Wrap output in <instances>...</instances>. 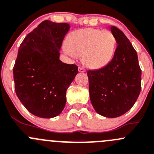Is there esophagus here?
I'll return each instance as SVG.
<instances>
[{
    "mask_svg": "<svg viewBox=\"0 0 154 154\" xmlns=\"http://www.w3.org/2000/svg\"><path fill=\"white\" fill-rule=\"evenodd\" d=\"M79 71H80V72H81V73H84V72H86V69H85L84 68H83V67H79Z\"/></svg>",
    "mask_w": 154,
    "mask_h": 154,
    "instance_id": "1",
    "label": "esophagus"
}]
</instances>
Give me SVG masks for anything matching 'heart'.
<instances>
[{
  "mask_svg": "<svg viewBox=\"0 0 154 154\" xmlns=\"http://www.w3.org/2000/svg\"><path fill=\"white\" fill-rule=\"evenodd\" d=\"M116 39L111 31L84 28L71 33L63 46L65 54L75 59L82 56L83 64L98 69L106 66L114 56Z\"/></svg>",
  "mask_w": 154,
  "mask_h": 154,
  "instance_id": "b5f03b06",
  "label": "heart"
}]
</instances>
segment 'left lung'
Returning <instances> with one entry per match:
<instances>
[{"label":"left lung","instance_id":"8db88e82","mask_svg":"<svg viewBox=\"0 0 154 154\" xmlns=\"http://www.w3.org/2000/svg\"><path fill=\"white\" fill-rule=\"evenodd\" d=\"M110 31L117 47L110 63L88 71L90 101L101 116L114 118L130 110L141 88V71L138 55L123 32L117 27Z\"/></svg>","mask_w":154,"mask_h":154}]
</instances>
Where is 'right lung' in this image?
Instances as JSON below:
<instances>
[{
	"label": "right lung",
	"mask_w": 154,
	"mask_h": 154,
	"mask_svg": "<svg viewBox=\"0 0 154 154\" xmlns=\"http://www.w3.org/2000/svg\"><path fill=\"white\" fill-rule=\"evenodd\" d=\"M69 28L68 23L44 21L25 37L18 50L13 69L15 91L25 108L37 117L60 114L67 89L78 73L77 65L59 59Z\"/></svg>",
	"instance_id": "1"
}]
</instances>
